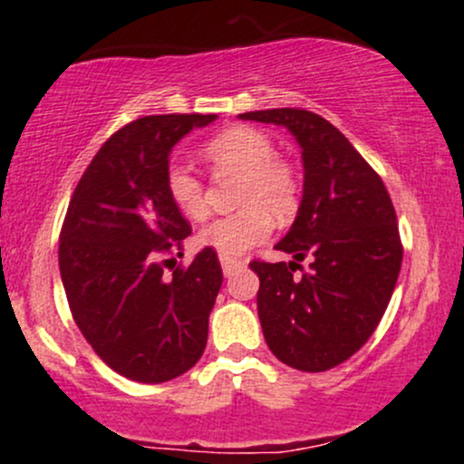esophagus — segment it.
Listing matches in <instances>:
<instances>
[{"mask_svg":"<svg viewBox=\"0 0 464 464\" xmlns=\"http://www.w3.org/2000/svg\"><path fill=\"white\" fill-rule=\"evenodd\" d=\"M220 264H222V270H225L227 276H231L236 270H239L244 266V259H237V257H225L222 255L220 257Z\"/></svg>","mask_w":464,"mask_h":464,"instance_id":"1","label":"esophagus"}]
</instances>
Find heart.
I'll return each mask as SVG.
<instances>
[{
	"instance_id": "obj_1",
	"label": "heart",
	"mask_w": 464,
	"mask_h": 464,
	"mask_svg": "<svg viewBox=\"0 0 464 464\" xmlns=\"http://www.w3.org/2000/svg\"><path fill=\"white\" fill-rule=\"evenodd\" d=\"M202 154L218 174L239 177L236 202L242 209L205 225L196 242L225 257H236L262 244L276 220H290L299 209L301 180L295 165L275 154V141L250 126H228L202 146ZM169 200L183 216L200 220L207 214L205 185L183 163L165 172Z\"/></svg>"
}]
</instances>
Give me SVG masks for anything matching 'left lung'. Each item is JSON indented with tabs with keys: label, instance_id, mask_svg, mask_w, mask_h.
Returning <instances> with one entry per match:
<instances>
[{
	"label": "left lung",
	"instance_id": "obj_1",
	"mask_svg": "<svg viewBox=\"0 0 464 464\" xmlns=\"http://www.w3.org/2000/svg\"><path fill=\"white\" fill-rule=\"evenodd\" d=\"M239 117L285 126L305 168L299 216L275 246L295 259L250 262L264 338L292 369L329 371L364 347L395 290L403 259L395 207L380 174L324 117L305 109Z\"/></svg>",
	"mask_w": 464,
	"mask_h": 464
}]
</instances>
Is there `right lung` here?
Listing matches in <instances>:
<instances>
[{
	"mask_svg": "<svg viewBox=\"0 0 464 464\" xmlns=\"http://www.w3.org/2000/svg\"><path fill=\"white\" fill-rule=\"evenodd\" d=\"M214 120L172 113L121 126L84 169L63 220L58 266L73 321L111 369L143 384L183 375L207 347L222 268L202 248L165 273L191 236L165 172L174 143Z\"/></svg>",
	"mask_w": 464,
	"mask_h": 464,
	"instance_id": "add662e5",
	"label": "right lung"
}]
</instances>
